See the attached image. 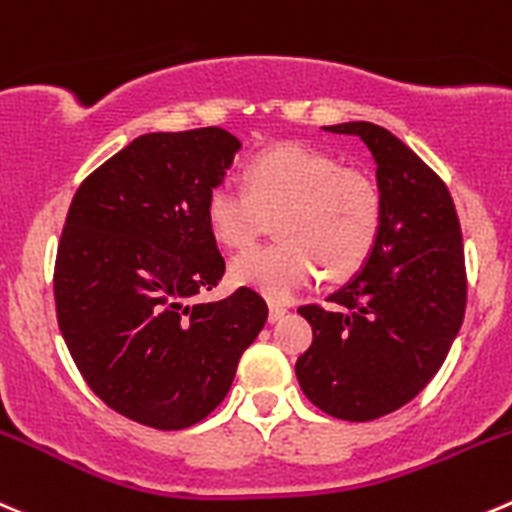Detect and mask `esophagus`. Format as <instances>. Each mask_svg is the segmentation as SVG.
<instances>
[{"instance_id": "34e87169", "label": "esophagus", "mask_w": 512, "mask_h": 512, "mask_svg": "<svg viewBox=\"0 0 512 512\" xmlns=\"http://www.w3.org/2000/svg\"><path fill=\"white\" fill-rule=\"evenodd\" d=\"M287 312V307L282 302H270V322H277Z\"/></svg>"}]
</instances>
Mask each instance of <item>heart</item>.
<instances>
[{
    "label": "heart",
    "mask_w": 512,
    "mask_h": 512,
    "mask_svg": "<svg viewBox=\"0 0 512 512\" xmlns=\"http://www.w3.org/2000/svg\"><path fill=\"white\" fill-rule=\"evenodd\" d=\"M245 187L220 182L205 202L217 242L245 250L277 220L280 242L235 257L230 275L272 300L312 285L322 270L335 282L357 275L375 252L382 197L370 175L340 167L332 155L280 145L252 157Z\"/></svg>",
    "instance_id": "obj_1"
}]
</instances>
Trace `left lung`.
I'll return each instance as SVG.
<instances>
[{
  "label": "left lung",
  "mask_w": 512,
  "mask_h": 512,
  "mask_svg": "<svg viewBox=\"0 0 512 512\" xmlns=\"http://www.w3.org/2000/svg\"><path fill=\"white\" fill-rule=\"evenodd\" d=\"M325 130L360 137L375 157L382 230L330 307L297 310L312 345L295 372L322 413L367 423L423 393L448 357L468 300L463 232L445 182L393 132L370 122Z\"/></svg>",
  "instance_id": "obj_1"
}]
</instances>
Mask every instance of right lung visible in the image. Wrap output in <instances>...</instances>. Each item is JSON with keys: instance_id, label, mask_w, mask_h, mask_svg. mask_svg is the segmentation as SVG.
<instances>
[{"instance_id": "add662e5", "label": "right lung", "mask_w": 512, "mask_h": 512, "mask_svg": "<svg viewBox=\"0 0 512 512\" xmlns=\"http://www.w3.org/2000/svg\"><path fill=\"white\" fill-rule=\"evenodd\" d=\"M240 147L222 127L142 135L69 205L54 260L59 330L92 393L135 423L205 420L265 327L252 287L195 302L225 275L205 202Z\"/></svg>"}]
</instances>
